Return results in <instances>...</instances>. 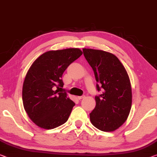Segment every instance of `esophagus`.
Wrapping results in <instances>:
<instances>
[{"mask_svg": "<svg viewBox=\"0 0 157 157\" xmlns=\"http://www.w3.org/2000/svg\"><path fill=\"white\" fill-rule=\"evenodd\" d=\"M86 98L85 95H82V96H78V100H81V99H83V98Z\"/></svg>", "mask_w": 157, "mask_h": 157, "instance_id": "1", "label": "esophagus"}]
</instances>
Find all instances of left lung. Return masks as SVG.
Returning a JSON list of instances; mask_svg holds the SVG:
<instances>
[{
    "instance_id": "8db88e82",
    "label": "left lung",
    "mask_w": 157,
    "mask_h": 157,
    "mask_svg": "<svg viewBox=\"0 0 157 157\" xmlns=\"http://www.w3.org/2000/svg\"><path fill=\"white\" fill-rule=\"evenodd\" d=\"M83 55L95 74L97 90L95 109L90 114L92 124L99 130L112 132L127 120L132 105V88L127 71L114 54L83 48Z\"/></svg>"
}]
</instances>
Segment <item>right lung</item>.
<instances>
[{
	"instance_id": "add662e5",
	"label": "right lung",
	"mask_w": 157,
	"mask_h": 157,
	"mask_svg": "<svg viewBox=\"0 0 157 157\" xmlns=\"http://www.w3.org/2000/svg\"><path fill=\"white\" fill-rule=\"evenodd\" d=\"M83 54L79 48L50 50L33 62L22 87L24 108L38 127L52 129L64 124L75 105L63 88L62 76Z\"/></svg>"
}]
</instances>
